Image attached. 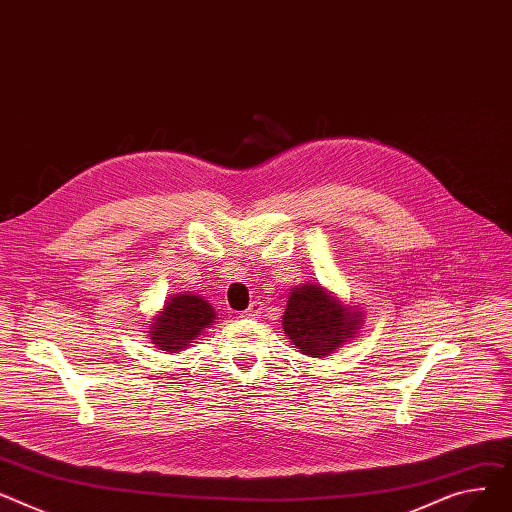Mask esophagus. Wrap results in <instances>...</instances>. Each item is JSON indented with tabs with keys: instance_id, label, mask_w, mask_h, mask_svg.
I'll return each mask as SVG.
<instances>
[{
	"instance_id": "esophagus-1",
	"label": "esophagus",
	"mask_w": 512,
	"mask_h": 512,
	"mask_svg": "<svg viewBox=\"0 0 512 512\" xmlns=\"http://www.w3.org/2000/svg\"><path fill=\"white\" fill-rule=\"evenodd\" d=\"M262 314V302H252L250 308L244 312L246 318H258Z\"/></svg>"
}]
</instances>
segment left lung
Segmentation results:
<instances>
[{"label":"left lung","mask_w":512,"mask_h":512,"mask_svg":"<svg viewBox=\"0 0 512 512\" xmlns=\"http://www.w3.org/2000/svg\"><path fill=\"white\" fill-rule=\"evenodd\" d=\"M362 310L343 306L320 285L293 287L283 314L291 343L310 357H326L351 341L362 326Z\"/></svg>","instance_id":"obj_1"}]
</instances>
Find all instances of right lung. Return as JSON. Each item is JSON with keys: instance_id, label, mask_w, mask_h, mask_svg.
<instances>
[{"instance_id": "right-lung-1", "label": "right lung", "mask_w": 512, "mask_h": 512, "mask_svg": "<svg viewBox=\"0 0 512 512\" xmlns=\"http://www.w3.org/2000/svg\"><path fill=\"white\" fill-rule=\"evenodd\" d=\"M215 318L217 314L206 299L192 293H177L167 299L163 310L153 318L148 335L161 351L177 353L188 349Z\"/></svg>"}]
</instances>
